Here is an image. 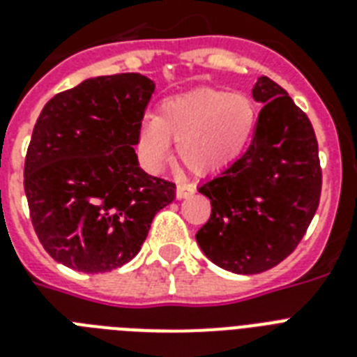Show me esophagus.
Here are the masks:
<instances>
[{"instance_id": "obj_1", "label": "esophagus", "mask_w": 357, "mask_h": 357, "mask_svg": "<svg viewBox=\"0 0 357 357\" xmlns=\"http://www.w3.org/2000/svg\"><path fill=\"white\" fill-rule=\"evenodd\" d=\"M192 192H195V185L178 183V187H176V198H178V200L189 198V196L192 195Z\"/></svg>"}]
</instances>
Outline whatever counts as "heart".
I'll use <instances>...</instances> for the list:
<instances>
[{
  "instance_id": "heart-1",
  "label": "heart",
  "mask_w": 357,
  "mask_h": 357,
  "mask_svg": "<svg viewBox=\"0 0 357 357\" xmlns=\"http://www.w3.org/2000/svg\"><path fill=\"white\" fill-rule=\"evenodd\" d=\"M257 111L241 92L198 89L165 98L155 119H144L137 129V151L150 170H161L178 155L196 176L222 170L246 150L254 135Z\"/></svg>"
}]
</instances>
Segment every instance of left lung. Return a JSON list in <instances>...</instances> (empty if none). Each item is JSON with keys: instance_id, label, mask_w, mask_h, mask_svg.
I'll use <instances>...</instances> for the list:
<instances>
[{"instance_id": "obj_1", "label": "left lung", "mask_w": 357, "mask_h": 357, "mask_svg": "<svg viewBox=\"0 0 357 357\" xmlns=\"http://www.w3.org/2000/svg\"><path fill=\"white\" fill-rule=\"evenodd\" d=\"M252 96L263 105L252 144L198 189L211 200V217L196 234L198 246L235 274L268 271L296 248L319 207L322 185L310 119L265 75Z\"/></svg>"}]
</instances>
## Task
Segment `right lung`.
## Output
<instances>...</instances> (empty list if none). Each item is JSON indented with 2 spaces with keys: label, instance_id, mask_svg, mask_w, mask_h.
I'll list each match as a JSON object with an SVG mask.
<instances>
[{
  "label": "right lung",
  "instance_id": "add662e5",
  "mask_svg": "<svg viewBox=\"0 0 357 357\" xmlns=\"http://www.w3.org/2000/svg\"><path fill=\"white\" fill-rule=\"evenodd\" d=\"M155 83L142 74L98 75L53 96L31 135L24 189L44 250L98 274L139 254L176 185L146 174L137 129Z\"/></svg>",
  "mask_w": 357,
  "mask_h": 357
}]
</instances>
